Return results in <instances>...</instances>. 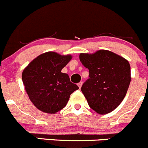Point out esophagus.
Segmentation results:
<instances>
[{
  "label": "esophagus",
  "instance_id": "esophagus-1",
  "mask_svg": "<svg viewBox=\"0 0 148 148\" xmlns=\"http://www.w3.org/2000/svg\"><path fill=\"white\" fill-rule=\"evenodd\" d=\"M82 85H83V83H82V82H80V83H77V86H78L79 88H81Z\"/></svg>",
  "mask_w": 148,
  "mask_h": 148
}]
</instances>
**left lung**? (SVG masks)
<instances>
[{
  "label": "left lung",
  "instance_id": "obj_1",
  "mask_svg": "<svg viewBox=\"0 0 148 148\" xmlns=\"http://www.w3.org/2000/svg\"><path fill=\"white\" fill-rule=\"evenodd\" d=\"M79 58L89 70V78L81 87L89 106L99 114L114 110L125 97L131 81L128 61L105 49L80 53Z\"/></svg>",
  "mask_w": 148,
  "mask_h": 148
}]
</instances>
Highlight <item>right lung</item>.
<instances>
[{
  "label": "right lung",
  "mask_w": 148,
  "mask_h": 148,
  "mask_svg": "<svg viewBox=\"0 0 148 148\" xmlns=\"http://www.w3.org/2000/svg\"><path fill=\"white\" fill-rule=\"evenodd\" d=\"M70 55L47 52L32 61L22 73V80L29 99L39 110L55 114L66 106L70 96L78 89L68 74L61 72L71 61Z\"/></svg>",
  "instance_id": "obj_1"
}]
</instances>
